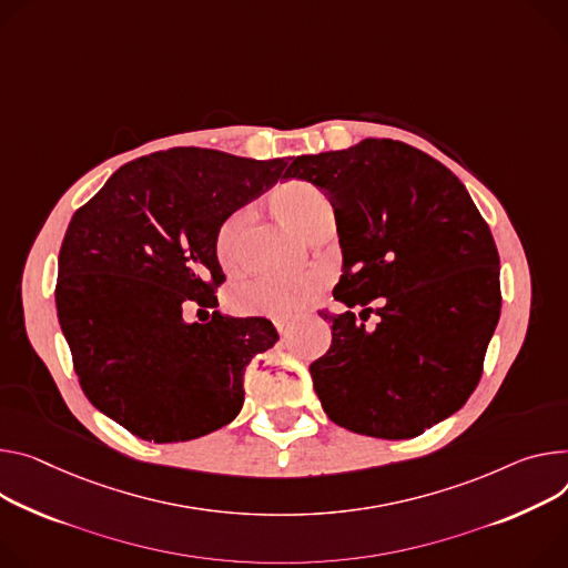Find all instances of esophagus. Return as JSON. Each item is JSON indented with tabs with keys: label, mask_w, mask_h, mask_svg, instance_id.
<instances>
[{
	"label": "esophagus",
	"mask_w": 568,
	"mask_h": 568,
	"mask_svg": "<svg viewBox=\"0 0 568 568\" xmlns=\"http://www.w3.org/2000/svg\"><path fill=\"white\" fill-rule=\"evenodd\" d=\"M276 331H278L283 337H287L290 331H292V322H276Z\"/></svg>",
	"instance_id": "esophagus-1"
}]
</instances>
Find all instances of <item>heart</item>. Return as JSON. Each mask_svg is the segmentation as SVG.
I'll return each mask as SVG.
<instances>
[{
    "instance_id": "heart-1",
    "label": "heart",
    "mask_w": 568,
    "mask_h": 568,
    "mask_svg": "<svg viewBox=\"0 0 568 568\" xmlns=\"http://www.w3.org/2000/svg\"><path fill=\"white\" fill-rule=\"evenodd\" d=\"M274 205L285 224L307 235L324 217L333 215L331 199L313 183L287 181L274 194ZM248 222V211H235L229 215L215 233V255L217 263L226 272H235L242 263L240 240ZM326 283L324 274L305 272L294 276H255L237 283L229 292V303L235 313L251 317L287 320L296 315L301 307L311 301L317 290Z\"/></svg>"
}]
</instances>
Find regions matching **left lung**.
<instances>
[{
	"label": "left lung",
	"mask_w": 568,
	"mask_h": 568,
	"mask_svg": "<svg viewBox=\"0 0 568 568\" xmlns=\"http://www.w3.org/2000/svg\"><path fill=\"white\" fill-rule=\"evenodd\" d=\"M285 176L317 185L337 222L333 296L346 313L326 315L333 344L311 365L328 419L381 439L448 419L474 394L500 317L498 251L467 187L428 153L376 138L296 156Z\"/></svg>",
	"instance_id": "obj_1"
}]
</instances>
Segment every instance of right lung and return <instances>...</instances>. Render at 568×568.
<instances>
[{
	"label": "right lung",
	"instance_id": "obj_1",
	"mask_svg": "<svg viewBox=\"0 0 568 568\" xmlns=\"http://www.w3.org/2000/svg\"><path fill=\"white\" fill-rule=\"evenodd\" d=\"M285 168L174 146L122 165L74 213L59 255V324L83 394L140 439L187 442L240 415L246 365L278 342L274 324L183 315L217 305L215 233Z\"/></svg>",
	"mask_w": 568,
	"mask_h": 568
}]
</instances>
